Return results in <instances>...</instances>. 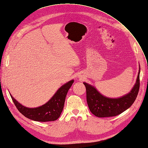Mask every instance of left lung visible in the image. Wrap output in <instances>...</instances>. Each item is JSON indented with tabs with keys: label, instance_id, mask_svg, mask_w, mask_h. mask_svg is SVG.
<instances>
[{
	"label": "left lung",
	"instance_id": "obj_1",
	"mask_svg": "<svg viewBox=\"0 0 148 148\" xmlns=\"http://www.w3.org/2000/svg\"><path fill=\"white\" fill-rule=\"evenodd\" d=\"M140 68L136 83L128 94L118 99L103 96L93 86L84 83L86 92V102L91 112L98 117L116 116L130 107L138 96L139 86Z\"/></svg>",
	"mask_w": 148,
	"mask_h": 148
}]
</instances>
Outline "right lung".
<instances>
[{
    "label": "right lung",
    "instance_id": "right-lung-1",
    "mask_svg": "<svg viewBox=\"0 0 148 148\" xmlns=\"http://www.w3.org/2000/svg\"><path fill=\"white\" fill-rule=\"evenodd\" d=\"M73 82V80H71L61 86L48 102L37 108L24 107L16 101L11 95L10 97L18 110L26 117L38 122L54 121L59 118L62 112L67 92Z\"/></svg>",
    "mask_w": 148,
    "mask_h": 148
}]
</instances>
